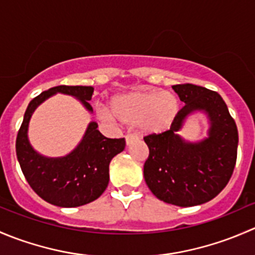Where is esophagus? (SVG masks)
<instances>
[{
  "instance_id": "esophagus-1",
  "label": "esophagus",
  "mask_w": 255,
  "mask_h": 255,
  "mask_svg": "<svg viewBox=\"0 0 255 255\" xmlns=\"http://www.w3.org/2000/svg\"><path fill=\"white\" fill-rule=\"evenodd\" d=\"M137 139H138L137 134H133V133H129V134L126 135V143H127V145H129L130 143H133Z\"/></svg>"
}]
</instances>
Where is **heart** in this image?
<instances>
[{
    "instance_id": "1",
    "label": "heart",
    "mask_w": 255,
    "mask_h": 255,
    "mask_svg": "<svg viewBox=\"0 0 255 255\" xmlns=\"http://www.w3.org/2000/svg\"><path fill=\"white\" fill-rule=\"evenodd\" d=\"M110 110L100 107V117L106 122L115 118L127 126H139L148 134H159L173 126L180 113V102L173 92L146 90L113 97Z\"/></svg>"
}]
</instances>
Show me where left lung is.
<instances>
[{
  "label": "left lung",
  "mask_w": 255,
  "mask_h": 255,
  "mask_svg": "<svg viewBox=\"0 0 255 255\" xmlns=\"http://www.w3.org/2000/svg\"><path fill=\"white\" fill-rule=\"evenodd\" d=\"M173 89L185 106L170 129L144 137L149 148L144 179L161 201L196 206L217 196L230 181L237 161L238 129L220 94L192 84ZM194 111L206 112L211 128L205 141L187 143L176 132Z\"/></svg>",
  "instance_id": "left-lung-1"
}]
</instances>
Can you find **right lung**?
Listing matches in <instances>:
<instances>
[{"label":"right lung","instance_id":"right-lung-1","mask_svg":"<svg viewBox=\"0 0 255 255\" xmlns=\"http://www.w3.org/2000/svg\"><path fill=\"white\" fill-rule=\"evenodd\" d=\"M56 92L76 97L92 111L89 104L94 94L92 86L60 85L42 92L25 110L17 134L16 153L23 175L38 196L59 207H78L104 194L110 180V163L125 149L126 140L105 137L97 129V123L91 122L81 143L69 155L55 159L39 155L28 142V123L37 106Z\"/></svg>","mask_w":255,"mask_h":255}]
</instances>
